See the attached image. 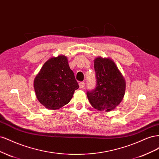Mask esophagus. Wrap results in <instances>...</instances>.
<instances>
[{
    "mask_svg": "<svg viewBox=\"0 0 159 159\" xmlns=\"http://www.w3.org/2000/svg\"><path fill=\"white\" fill-rule=\"evenodd\" d=\"M79 85H80V88H84V85H85V82H84V81H81V82H80L79 84Z\"/></svg>",
    "mask_w": 159,
    "mask_h": 159,
    "instance_id": "obj_1",
    "label": "esophagus"
}]
</instances>
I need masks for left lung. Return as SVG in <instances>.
I'll use <instances>...</instances> for the list:
<instances>
[{
    "mask_svg": "<svg viewBox=\"0 0 159 159\" xmlns=\"http://www.w3.org/2000/svg\"><path fill=\"white\" fill-rule=\"evenodd\" d=\"M96 88L88 91L91 105L98 110L110 111L121 102L126 84L114 61L110 58L98 57L94 60Z\"/></svg>",
    "mask_w": 159,
    "mask_h": 159,
    "instance_id": "obj_1",
    "label": "left lung"
}]
</instances>
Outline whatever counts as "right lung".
Listing matches in <instances>:
<instances>
[{
    "label": "right lung",
    "instance_id": "add662e5",
    "mask_svg": "<svg viewBox=\"0 0 159 159\" xmlns=\"http://www.w3.org/2000/svg\"><path fill=\"white\" fill-rule=\"evenodd\" d=\"M36 98L48 109H57L68 104L79 88L67 57L60 55L46 61L34 81Z\"/></svg>",
    "mask_w": 159,
    "mask_h": 159
}]
</instances>
